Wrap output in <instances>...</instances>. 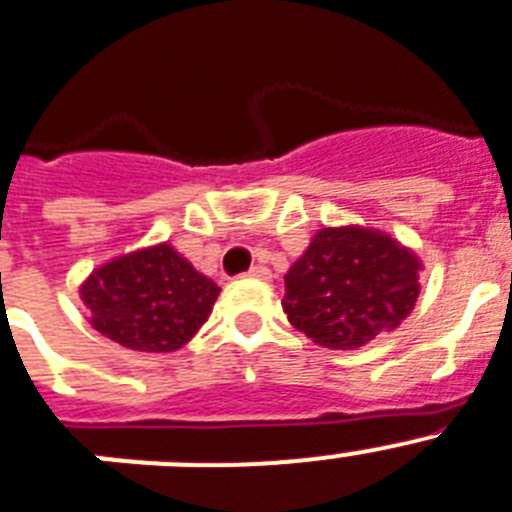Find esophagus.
<instances>
[{
    "label": "esophagus",
    "instance_id": "34e87169",
    "mask_svg": "<svg viewBox=\"0 0 512 512\" xmlns=\"http://www.w3.org/2000/svg\"><path fill=\"white\" fill-rule=\"evenodd\" d=\"M247 276L249 278H260V281H270V278H273V273H270V268H265V265H255V268L249 270Z\"/></svg>",
    "mask_w": 512,
    "mask_h": 512
}]
</instances>
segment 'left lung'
<instances>
[{
    "label": "left lung",
    "mask_w": 512,
    "mask_h": 512,
    "mask_svg": "<svg viewBox=\"0 0 512 512\" xmlns=\"http://www.w3.org/2000/svg\"><path fill=\"white\" fill-rule=\"evenodd\" d=\"M419 273L414 249L385 231L325 226L286 273L283 312L317 346L359 349L411 315Z\"/></svg>",
    "instance_id": "obj_1"
}]
</instances>
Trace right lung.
<instances>
[{
  "label": "right lung",
  "mask_w": 512,
  "mask_h": 512,
  "mask_svg": "<svg viewBox=\"0 0 512 512\" xmlns=\"http://www.w3.org/2000/svg\"><path fill=\"white\" fill-rule=\"evenodd\" d=\"M218 289L169 242L135 249L103 263L80 283L90 325L132 351L182 349L203 328Z\"/></svg>",
  "instance_id": "add662e5"
}]
</instances>
